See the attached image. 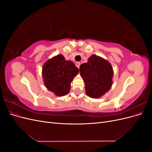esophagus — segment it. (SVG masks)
<instances>
[{
    "mask_svg": "<svg viewBox=\"0 0 152 152\" xmlns=\"http://www.w3.org/2000/svg\"><path fill=\"white\" fill-rule=\"evenodd\" d=\"M80 65V62H76V63H75V66H76L78 68H79Z\"/></svg>",
    "mask_w": 152,
    "mask_h": 152,
    "instance_id": "esophagus-1",
    "label": "esophagus"
}]
</instances>
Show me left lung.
I'll return each instance as SVG.
<instances>
[{
    "label": "left lung",
    "mask_w": 152,
    "mask_h": 152,
    "mask_svg": "<svg viewBox=\"0 0 152 152\" xmlns=\"http://www.w3.org/2000/svg\"><path fill=\"white\" fill-rule=\"evenodd\" d=\"M80 73L85 83L86 94L92 98L103 96L112 87L113 70L107 59L93 54L80 66Z\"/></svg>",
    "instance_id": "left-lung-1"
}]
</instances>
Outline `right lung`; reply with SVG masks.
<instances>
[{
    "label": "right lung",
    "mask_w": 152,
    "mask_h": 152,
    "mask_svg": "<svg viewBox=\"0 0 152 152\" xmlns=\"http://www.w3.org/2000/svg\"><path fill=\"white\" fill-rule=\"evenodd\" d=\"M78 73L74 63L58 54L44 63L42 75L45 87L56 96H63L70 92L71 82Z\"/></svg>",
    "instance_id": "1"
}]
</instances>
